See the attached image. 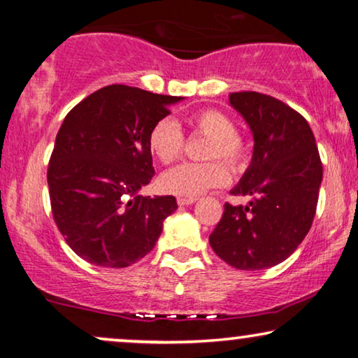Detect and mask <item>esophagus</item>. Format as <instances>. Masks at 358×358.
Returning <instances> with one entry per match:
<instances>
[{"mask_svg": "<svg viewBox=\"0 0 358 358\" xmlns=\"http://www.w3.org/2000/svg\"><path fill=\"white\" fill-rule=\"evenodd\" d=\"M195 200H197L195 197H179L178 199V203L179 205H192Z\"/></svg>", "mask_w": 358, "mask_h": 358, "instance_id": "obj_1", "label": "esophagus"}]
</instances>
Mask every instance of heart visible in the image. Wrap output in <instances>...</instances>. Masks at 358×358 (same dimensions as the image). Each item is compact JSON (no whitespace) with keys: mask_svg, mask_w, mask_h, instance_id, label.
Returning <instances> with one entry per match:
<instances>
[{"mask_svg":"<svg viewBox=\"0 0 358 358\" xmlns=\"http://www.w3.org/2000/svg\"><path fill=\"white\" fill-rule=\"evenodd\" d=\"M192 135L208 138L203 158L210 163H187L168 171L161 176L159 185L164 192L180 197H197L199 194L229 182V171L222 159L233 171H243L249 163V146L241 136L234 120L223 110L202 109L189 119ZM148 148L161 164H173L182 156L185 136L174 119L164 117L151 127Z\"/></svg>","mask_w":358,"mask_h":358,"instance_id":"1","label":"heart"}]
</instances>
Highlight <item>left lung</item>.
I'll return each instance as SVG.
<instances>
[{
  "instance_id": "left-lung-1",
  "label": "left lung",
  "mask_w": 358,
  "mask_h": 358,
  "mask_svg": "<svg viewBox=\"0 0 358 358\" xmlns=\"http://www.w3.org/2000/svg\"><path fill=\"white\" fill-rule=\"evenodd\" d=\"M251 127L254 155L233 195L249 205L224 203L208 241L215 254L241 271H261L290 257L316 213L322 164L315 135L295 109L256 91L229 94Z\"/></svg>"
}]
</instances>
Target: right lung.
<instances>
[{"label": "right lung", "instance_id": "1", "mask_svg": "<svg viewBox=\"0 0 358 358\" xmlns=\"http://www.w3.org/2000/svg\"><path fill=\"white\" fill-rule=\"evenodd\" d=\"M176 96L109 85L68 112L47 180L52 215L68 246L101 267H129L158 241L173 195H140L155 176L148 134Z\"/></svg>", "mask_w": 358, "mask_h": 358}]
</instances>
